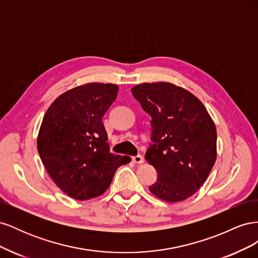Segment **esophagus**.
Listing matches in <instances>:
<instances>
[{
	"label": "esophagus",
	"mask_w": 258,
	"mask_h": 258,
	"mask_svg": "<svg viewBox=\"0 0 258 258\" xmlns=\"http://www.w3.org/2000/svg\"><path fill=\"white\" fill-rule=\"evenodd\" d=\"M132 161H134L135 163H143L144 158L141 155H138V156H134V157H132Z\"/></svg>",
	"instance_id": "obj_1"
}]
</instances>
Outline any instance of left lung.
Segmentation results:
<instances>
[{
	"mask_svg": "<svg viewBox=\"0 0 258 258\" xmlns=\"http://www.w3.org/2000/svg\"><path fill=\"white\" fill-rule=\"evenodd\" d=\"M152 117L145 159L157 171L150 190L167 202L183 201L204 185L216 160V128L201 101L171 83H144L131 89Z\"/></svg>",
	"mask_w": 258,
	"mask_h": 258,
	"instance_id": "left-lung-1",
	"label": "left lung"
}]
</instances>
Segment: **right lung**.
<instances>
[{"instance_id": "1", "label": "right lung", "mask_w": 258, "mask_h": 258, "mask_svg": "<svg viewBox=\"0 0 258 258\" xmlns=\"http://www.w3.org/2000/svg\"><path fill=\"white\" fill-rule=\"evenodd\" d=\"M118 86L89 83L62 93L45 113L37 136L43 165L59 188L77 200L102 195L129 156L114 155L102 117Z\"/></svg>"}]
</instances>
